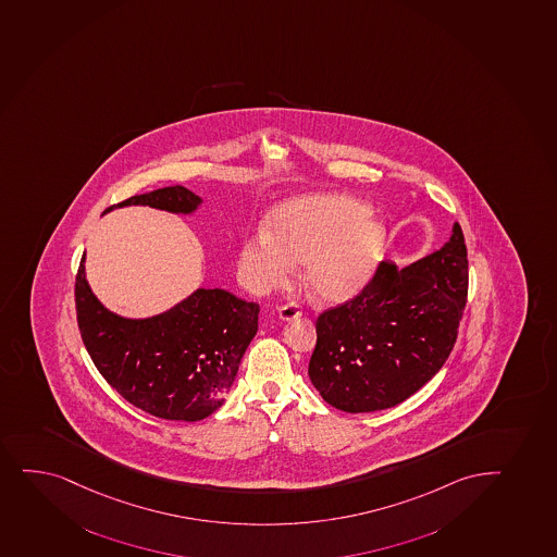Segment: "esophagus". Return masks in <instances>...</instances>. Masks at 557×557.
<instances>
[{"instance_id":"obj_1","label":"esophagus","mask_w":557,"mask_h":557,"mask_svg":"<svg viewBox=\"0 0 557 557\" xmlns=\"http://www.w3.org/2000/svg\"><path fill=\"white\" fill-rule=\"evenodd\" d=\"M301 314H304L301 306L300 304H296V301H288V304H285V306L277 309V317L285 320V322H288V320L300 319Z\"/></svg>"}]
</instances>
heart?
I'll return each instance as SVG.
<instances>
[{
	"mask_svg": "<svg viewBox=\"0 0 557 557\" xmlns=\"http://www.w3.org/2000/svg\"><path fill=\"white\" fill-rule=\"evenodd\" d=\"M369 206L343 194L301 196L277 207L269 233L246 238L238 267L251 287H280L294 264L314 298L343 301L359 293L382 256L383 225Z\"/></svg>",
	"mask_w": 557,
	"mask_h": 557,
	"instance_id": "heart-1",
	"label": "heart"
}]
</instances>
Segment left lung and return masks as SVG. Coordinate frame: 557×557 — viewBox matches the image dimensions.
I'll use <instances>...</instances> for the list:
<instances>
[{"label": "left lung", "instance_id": "1", "mask_svg": "<svg viewBox=\"0 0 557 557\" xmlns=\"http://www.w3.org/2000/svg\"><path fill=\"white\" fill-rule=\"evenodd\" d=\"M469 293L461 225L443 248L398 270L380 263L351 300L317 320L309 377L346 412L398 406L443 369Z\"/></svg>", "mask_w": 557, "mask_h": 557}]
</instances>
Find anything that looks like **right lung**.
Returning <instances> with one entry per match:
<instances>
[{
	"instance_id": "add662e5",
	"label": "right lung",
	"mask_w": 557,
	"mask_h": 557,
	"mask_svg": "<svg viewBox=\"0 0 557 557\" xmlns=\"http://www.w3.org/2000/svg\"><path fill=\"white\" fill-rule=\"evenodd\" d=\"M200 203V196L175 185L132 196L107 211L148 206L190 214ZM75 311L88 356L106 382L138 409L185 422L206 419L224 404L259 320L257 304L224 288H198L164 313L124 319L88 287L85 253L75 277Z\"/></svg>"
}]
</instances>
